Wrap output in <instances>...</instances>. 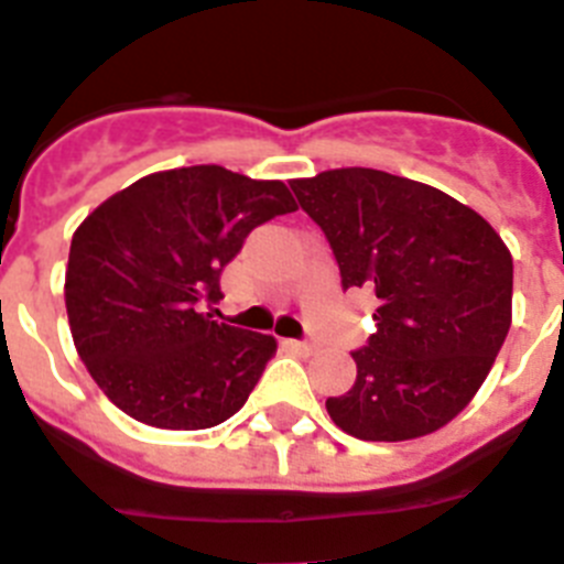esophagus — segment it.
Instances as JSON below:
<instances>
[{
	"mask_svg": "<svg viewBox=\"0 0 564 564\" xmlns=\"http://www.w3.org/2000/svg\"><path fill=\"white\" fill-rule=\"evenodd\" d=\"M285 345L291 350H296V354H311V350H314V345H311V341H305V339H288Z\"/></svg>",
	"mask_w": 564,
	"mask_h": 564,
	"instance_id": "esophagus-1",
	"label": "esophagus"
}]
</instances>
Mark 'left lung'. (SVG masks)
I'll return each instance as SVG.
<instances>
[{"instance_id": "8db88e82", "label": "left lung", "mask_w": 564, "mask_h": 564, "mask_svg": "<svg viewBox=\"0 0 564 564\" xmlns=\"http://www.w3.org/2000/svg\"><path fill=\"white\" fill-rule=\"evenodd\" d=\"M341 288L377 296V334L354 350L356 382L330 420L365 442L440 431L468 405L511 328L513 259L476 210L422 182L339 167L293 180Z\"/></svg>"}]
</instances>
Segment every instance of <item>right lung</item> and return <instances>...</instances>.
<instances>
[{"mask_svg": "<svg viewBox=\"0 0 564 564\" xmlns=\"http://www.w3.org/2000/svg\"><path fill=\"white\" fill-rule=\"evenodd\" d=\"M296 210L282 182L219 165L142 176L70 239L65 305L79 359L137 422L202 431L234 416L276 339L214 319L219 276L253 228Z\"/></svg>", "mask_w": 564, "mask_h": 564, "instance_id": "1", "label": "right lung"}]
</instances>
